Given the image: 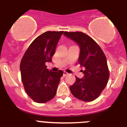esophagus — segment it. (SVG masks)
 Masks as SVG:
<instances>
[{
  "instance_id": "obj_1",
  "label": "esophagus",
  "mask_w": 127,
  "mask_h": 127,
  "mask_svg": "<svg viewBox=\"0 0 127 127\" xmlns=\"http://www.w3.org/2000/svg\"><path fill=\"white\" fill-rule=\"evenodd\" d=\"M68 75H69V74L67 73V72H65V71L64 72V76H68Z\"/></svg>"
}]
</instances>
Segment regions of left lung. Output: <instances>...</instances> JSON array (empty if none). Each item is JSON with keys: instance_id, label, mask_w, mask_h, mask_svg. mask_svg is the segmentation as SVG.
I'll return each instance as SVG.
<instances>
[{"instance_id": "obj_1", "label": "left lung", "mask_w": 127, "mask_h": 127, "mask_svg": "<svg viewBox=\"0 0 127 127\" xmlns=\"http://www.w3.org/2000/svg\"><path fill=\"white\" fill-rule=\"evenodd\" d=\"M64 34L77 42L80 47L78 62L85 67L83 79L76 77L69 86L72 94L82 101H93L99 97L109 77L107 59L98 44L82 32H65Z\"/></svg>"}]
</instances>
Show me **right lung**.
<instances>
[{"mask_svg": "<svg viewBox=\"0 0 127 127\" xmlns=\"http://www.w3.org/2000/svg\"><path fill=\"white\" fill-rule=\"evenodd\" d=\"M64 31H48L30 44L20 63L21 77L24 89L35 102L46 103L55 97L63 76L62 70L52 72L46 69V62L52 57Z\"/></svg>", "mask_w": 127, "mask_h": 127, "instance_id": "1", "label": "right lung"}]
</instances>
